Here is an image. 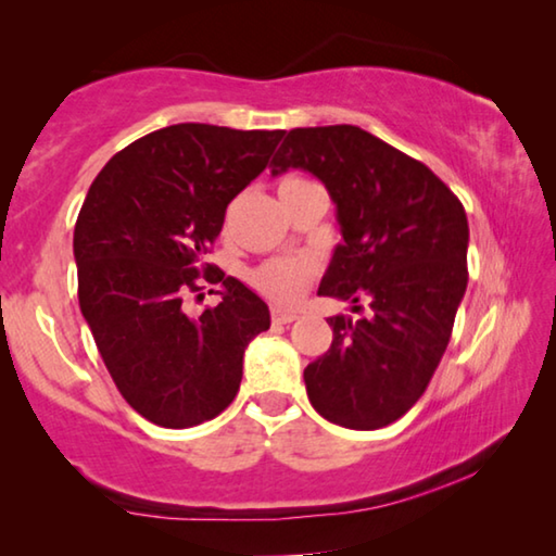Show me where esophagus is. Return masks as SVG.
Here are the masks:
<instances>
[{
	"label": "esophagus",
	"mask_w": 556,
	"mask_h": 556,
	"mask_svg": "<svg viewBox=\"0 0 556 556\" xmlns=\"http://www.w3.org/2000/svg\"><path fill=\"white\" fill-rule=\"evenodd\" d=\"M296 314L294 312H279V308H275V312H271V324H279V326H287V324H291V321H296Z\"/></svg>",
	"instance_id": "1"
}]
</instances>
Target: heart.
Here are the masks:
<instances>
[{"instance_id": "obj_1", "label": "heart", "mask_w": 556, "mask_h": 556, "mask_svg": "<svg viewBox=\"0 0 556 556\" xmlns=\"http://www.w3.org/2000/svg\"><path fill=\"white\" fill-rule=\"evenodd\" d=\"M294 184H306L301 178H287L285 186H294ZM316 271V265L306 257H279V260H269L265 265H260L257 269L250 271V285L255 287L262 296L269 299L271 304L277 306H291L296 304L304 294V289L308 281H312Z\"/></svg>"}]
</instances>
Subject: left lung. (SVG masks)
<instances>
[{
  "label": "left lung",
  "instance_id": "8db88e82",
  "mask_svg": "<svg viewBox=\"0 0 556 556\" xmlns=\"http://www.w3.org/2000/svg\"><path fill=\"white\" fill-rule=\"evenodd\" d=\"M271 176L314 174L336 203L343 242L318 287L370 314L331 316L333 341L306 365L314 409L345 429H380L425 394L466 294L468 220L451 188L417 159L353 125L296 127Z\"/></svg>",
  "mask_w": 556,
  "mask_h": 556
}]
</instances>
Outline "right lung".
Here are the masks:
<instances>
[{"label":"right lung","instance_id":"add662e5","mask_svg":"<svg viewBox=\"0 0 556 556\" xmlns=\"http://www.w3.org/2000/svg\"><path fill=\"white\" fill-rule=\"evenodd\" d=\"M281 137L199 122L156 129L112 156L83 203L73 232L80 312L122 397L159 427L218 417L240 390L244 348L269 328L255 291L201 262ZM201 268L224 299L191 317L182 299Z\"/></svg>","mask_w":556,"mask_h":556}]
</instances>
